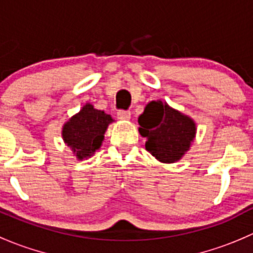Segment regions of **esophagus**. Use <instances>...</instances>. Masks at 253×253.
<instances>
[{"mask_svg": "<svg viewBox=\"0 0 253 253\" xmlns=\"http://www.w3.org/2000/svg\"><path fill=\"white\" fill-rule=\"evenodd\" d=\"M117 115L120 120H129L131 117V113L129 110H119Z\"/></svg>", "mask_w": 253, "mask_h": 253, "instance_id": "1", "label": "esophagus"}]
</instances>
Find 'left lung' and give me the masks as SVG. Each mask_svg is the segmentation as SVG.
Segmentation results:
<instances>
[{"label": "left lung", "instance_id": "left-lung-1", "mask_svg": "<svg viewBox=\"0 0 253 253\" xmlns=\"http://www.w3.org/2000/svg\"><path fill=\"white\" fill-rule=\"evenodd\" d=\"M138 123L139 133L146 138L145 149L165 164L179 161L196 136L194 119L161 100L149 102Z\"/></svg>", "mask_w": 253, "mask_h": 253}]
</instances>
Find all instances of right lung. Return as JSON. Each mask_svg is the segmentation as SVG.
I'll return each mask as SVG.
<instances>
[{"label":"right lung","instance_id":"obj_1","mask_svg":"<svg viewBox=\"0 0 253 253\" xmlns=\"http://www.w3.org/2000/svg\"><path fill=\"white\" fill-rule=\"evenodd\" d=\"M113 122V118L104 110H98L90 103H85L77 114L64 123L62 138L78 160L88 159L99 150L108 125Z\"/></svg>","mask_w":253,"mask_h":253}]
</instances>
